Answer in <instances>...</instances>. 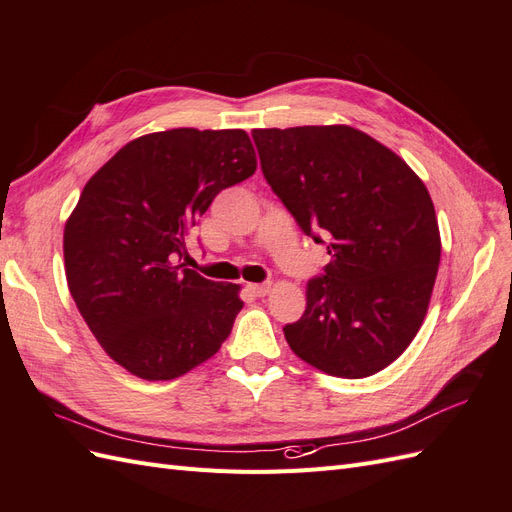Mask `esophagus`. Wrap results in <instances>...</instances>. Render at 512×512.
<instances>
[{"label":"esophagus","mask_w":512,"mask_h":512,"mask_svg":"<svg viewBox=\"0 0 512 512\" xmlns=\"http://www.w3.org/2000/svg\"><path fill=\"white\" fill-rule=\"evenodd\" d=\"M247 290H250L254 297H265L271 290V284H247Z\"/></svg>","instance_id":"34e87169"}]
</instances>
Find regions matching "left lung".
<instances>
[{
    "label": "left lung",
    "mask_w": 512,
    "mask_h": 512,
    "mask_svg": "<svg viewBox=\"0 0 512 512\" xmlns=\"http://www.w3.org/2000/svg\"><path fill=\"white\" fill-rule=\"evenodd\" d=\"M262 175L331 262L307 282L292 352L337 378H367L425 320L440 265L431 196L389 147L350 126L252 130Z\"/></svg>",
    "instance_id": "8db88e82"
}]
</instances>
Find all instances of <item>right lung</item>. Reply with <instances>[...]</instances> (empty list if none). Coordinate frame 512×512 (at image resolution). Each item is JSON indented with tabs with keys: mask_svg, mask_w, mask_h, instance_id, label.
Here are the masks:
<instances>
[{
	"mask_svg": "<svg viewBox=\"0 0 512 512\" xmlns=\"http://www.w3.org/2000/svg\"><path fill=\"white\" fill-rule=\"evenodd\" d=\"M254 170L243 130L177 128L134 138L87 181L64 230L68 288L130 374L175 380L230 335L241 286L211 282L177 256L211 200Z\"/></svg>",
	"mask_w": 512,
	"mask_h": 512,
	"instance_id": "add662e5",
	"label": "right lung"
}]
</instances>
